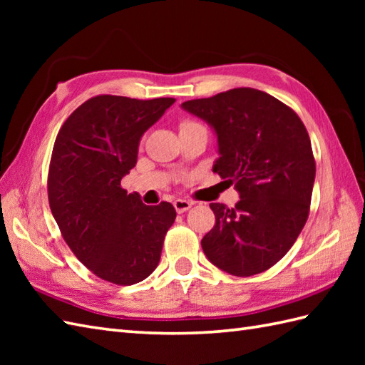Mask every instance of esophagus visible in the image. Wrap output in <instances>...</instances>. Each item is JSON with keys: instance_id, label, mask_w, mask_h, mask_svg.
<instances>
[{"instance_id": "esophagus-1", "label": "esophagus", "mask_w": 365, "mask_h": 365, "mask_svg": "<svg viewBox=\"0 0 365 365\" xmlns=\"http://www.w3.org/2000/svg\"><path fill=\"white\" fill-rule=\"evenodd\" d=\"M191 205H192V202H190V200H187V199H175L174 200V208L177 213H183V212L190 210Z\"/></svg>"}]
</instances>
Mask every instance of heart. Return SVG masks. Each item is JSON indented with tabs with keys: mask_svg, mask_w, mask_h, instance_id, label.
Instances as JSON below:
<instances>
[{
	"mask_svg": "<svg viewBox=\"0 0 365 365\" xmlns=\"http://www.w3.org/2000/svg\"><path fill=\"white\" fill-rule=\"evenodd\" d=\"M196 125H200V123H197L196 120H191V119H183V120L180 122V130L190 128V127H196Z\"/></svg>",
	"mask_w": 365,
	"mask_h": 365,
	"instance_id": "heart-1",
	"label": "heart"
}]
</instances>
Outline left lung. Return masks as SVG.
<instances>
[{"label": "left lung", "mask_w": 365, "mask_h": 365, "mask_svg": "<svg viewBox=\"0 0 365 365\" xmlns=\"http://www.w3.org/2000/svg\"><path fill=\"white\" fill-rule=\"evenodd\" d=\"M182 108L213 127L220 150L213 170L240 192L234 208L210 204L216 222L200 242L207 259L234 276L263 273L297 242L309 216L315 160L304 123L290 106L252 88Z\"/></svg>", "instance_id": "obj_1"}]
</instances>
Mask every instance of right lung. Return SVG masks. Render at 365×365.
Segmentation results:
<instances>
[{
	"mask_svg": "<svg viewBox=\"0 0 365 365\" xmlns=\"http://www.w3.org/2000/svg\"><path fill=\"white\" fill-rule=\"evenodd\" d=\"M175 98L97 96L68 115L54 141L48 202L64 242L84 267L118 285L141 282L157 268L175 221L169 202L143 204L122 177L138 145Z\"/></svg>",
	"mask_w": 365,
	"mask_h": 365,
	"instance_id": "right-lung-1",
	"label": "right lung"
}]
</instances>
